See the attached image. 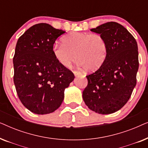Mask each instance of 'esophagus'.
<instances>
[{"label":"esophagus","instance_id":"obj_1","mask_svg":"<svg viewBox=\"0 0 148 148\" xmlns=\"http://www.w3.org/2000/svg\"><path fill=\"white\" fill-rule=\"evenodd\" d=\"M73 73H74V75L75 76H77V75H81V73L77 71H74Z\"/></svg>","mask_w":148,"mask_h":148}]
</instances>
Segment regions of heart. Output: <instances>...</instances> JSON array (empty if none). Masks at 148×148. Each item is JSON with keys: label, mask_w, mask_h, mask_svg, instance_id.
Instances as JSON below:
<instances>
[{"label": "heart", "mask_w": 148, "mask_h": 148, "mask_svg": "<svg viewBox=\"0 0 148 148\" xmlns=\"http://www.w3.org/2000/svg\"><path fill=\"white\" fill-rule=\"evenodd\" d=\"M62 44H54V57L64 67H70L75 60L87 70L93 71L100 68L106 60L108 46L104 36L100 34L73 32L64 36Z\"/></svg>", "instance_id": "1"}]
</instances>
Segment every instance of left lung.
Here are the masks:
<instances>
[{
  "mask_svg": "<svg viewBox=\"0 0 148 148\" xmlns=\"http://www.w3.org/2000/svg\"><path fill=\"white\" fill-rule=\"evenodd\" d=\"M91 31L106 39L108 53L100 68L86 76L83 99L99 114L115 112L128 102L136 86L138 48L134 37L116 22H107Z\"/></svg>",
  "mask_w": 148,
  "mask_h": 148,
  "instance_id": "8db88e82",
  "label": "left lung"
}]
</instances>
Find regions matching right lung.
I'll list each match as a JSON object with an SVG mask.
<instances>
[{
	"label": "right lung",
	"mask_w": 148,
	"mask_h": 148,
	"mask_svg": "<svg viewBox=\"0 0 148 148\" xmlns=\"http://www.w3.org/2000/svg\"><path fill=\"white\" fill-rule=\"evenodd\" d=\"M64 32L48 23H38L20 36L16 44L14 84L20 101L35 114L56 110L63 101L64 89L75 78L52 52L56 40Z\"/></svg>",
	"instance_id": "right-lung-1"
}]
</instances>
